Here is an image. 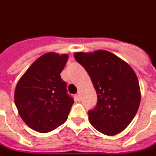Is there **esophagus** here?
I'll list each match as a JSON object with an SVG mask.
<instances>
[{
  "label": "esophagus",
  "instance_id": "1",
  "mask_svg": "<svg viewBox=\"0 0 156 156\" xmlns=\"http://www.w3.org/2000/svg\"><path fill=\"white\" fill-rule=\"evenodd\" d=\"M76 97H77V99H78V100H80V93H78V94H76Z\"/></svg>",
  "mask_w": 156,
  "mask_h": 156
}]
</instances>
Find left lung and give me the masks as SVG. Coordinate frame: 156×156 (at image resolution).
<instances>
[{
  "label": "left lung",
  "instance_id": "8db88e82",
  "mask_svg": "<svg viewBox=\"0 0 156 156\" xmlns=\"http://www.w3.org/2000/svg\"><path fill=\"white\" fill-rule=\"evenodd\" d=\"M73 55L88 73L97 93V106L88 112L90 124L106 135L120 133L133 120L140 103V88L133 68L105 50Z\"/></svg>",
  "mask_w": 156,
  "mask_h": 156
}]
</instances>
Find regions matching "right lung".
<instances>
[{
	"label": "right lung",
	"mask_w": 156,
	"mask_h": 156,
	"mask_svg": "<svg viewBox=\"0 0 156 156\" xmlns=\"http://www.w3.org/2000/svg\"><path fill=\"white\" fill-rule=\"evenodd\" d=\"M68 54L48 52L38 58L16 83L14 100L22 120L33 130L48 133L67 120L73 99L60 73Z\"/></svg>",
	"instance_id": "obj_1"
}]
</instances>
